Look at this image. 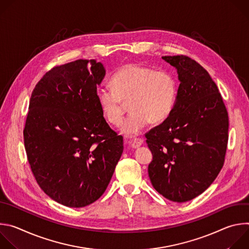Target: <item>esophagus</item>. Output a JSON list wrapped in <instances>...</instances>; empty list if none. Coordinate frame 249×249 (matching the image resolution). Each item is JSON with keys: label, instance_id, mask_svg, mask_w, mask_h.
<instances>
[{"label": "esophagus", "instance_id": "esophagus-1", "mask_svg": "<svg viewBox=\"0 0 249 249\" xmlns=\"http://www.w3.org/2000/svg\"><path fill=\"white\" fill-rule=\"evenodd\" d=\"M143 143H144V140H143V139L136 138V139H134V140L131 142L130 146H131V148H133V149H137V148L141 147L142 144H143Z\"/></svg>", "mask_w": 249, "mask_h": 249}]
</instances>
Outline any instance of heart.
I'll use <instances>...</instances> for the list:
<instances>
[{"label": "heart", "mask_w": 249, "mask_h": 249, "mask_svg": "<svg viewBox=\"0 0 249 249\" xmlns=\"http://www.w3.org/2000/svg\"><path fill=\"white\" fill-rule=\"evenodd\" d=\"M111 88H98L96 100L105 119L117 125L123 116V101L129 100L131 113L121 131L136 135L150 122L160 123L171 113L177 97V82L166 71L128 64L111 77Z\"/></svg>", "instance_id": "1"}]
</instances>
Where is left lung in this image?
<instances>
[{
  "instance_id": "1",
  "label": "left lung",
  "mask_w": 249,
  "mask_h": 249,
  "mask_svg": "<svg viewBox=\"0 0 249 249\" xmlns=\"http://www.w3.org/2000/svg\"><path fill=\"white\" fill-rule=\"evenodd\" d=\"M180 85L169 116L146 134L153 154L148 172L154 188L173 202L202 194L221 171L229 139V116L207 71L183 55L163 56Z\"/></svg>"
}]
</instances>
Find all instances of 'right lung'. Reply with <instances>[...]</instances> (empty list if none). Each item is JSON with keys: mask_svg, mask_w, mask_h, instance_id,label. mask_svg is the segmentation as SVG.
Masks as SVG:
<instances>
[{"mask_svg": "<svg viewBox=\"0 0 249 249\" xmlns=\"http://www.w3.org/2000/svg\"><path fill=\"white\" fill-rule=\"evenodd\" d=\"M105 69L95 60L53 68L35 86L23 130L31 171L54 201L82 208L107 188L123 153V137L96 100Z\"/></svg>", "mask_w": 249, "mask_h": 249, "instance_id": "add662e5", "label": "right lung"}]
</instances>
